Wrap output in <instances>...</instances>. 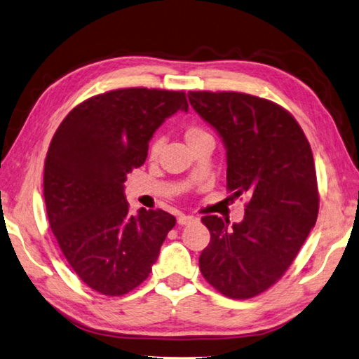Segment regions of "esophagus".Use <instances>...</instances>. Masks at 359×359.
<instances>
[{"label":"esophagus","instance_id":"1","mask_svg":"<svg viewBox=\"0 0 359 359\" xmlns=\"http://www.w3.org/2000/svg\"><path fill=\"white\" fill-rule=\"evenodd\" d=\"M194 219H196V218L191 217V215H179L177 223H179L180 226H185V224H190V223H193Z\"/></svg>","mask_w":359,"mask_h":359}]
</instances>
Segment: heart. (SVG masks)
I'll return each mask as SVG.
<instances>
[{
	"instance_id": "obj_1",
	"label": "heart",
	"mask_w": 359,
	"mask_h": 359,
	"mask_svg": "<svg viewBox=\"0 0 359 359\" xmlns=\"http://www.w3.org/2000/svg\"><path fill=\"white\" fill-rule=\"evenodd\" d=\"M184 138L188 142V146L191 147V146L196 144V142H199L202 140H207V138H212V136H210V133L205 132L204 128H201L198 126H190V127L185 128ZM161 146H163V140L161 138H155L151 142V147H149V157H151V158L157 157V155L161 151Z\"/></svg>"
}]
</instances>
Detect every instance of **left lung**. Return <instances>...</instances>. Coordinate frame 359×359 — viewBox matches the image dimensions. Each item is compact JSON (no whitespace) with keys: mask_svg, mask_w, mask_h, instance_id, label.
I'll list each match as a JSON object with an SVG mask.
<instances>
[{"mask_svg":"<svg viewBox=\"0 0 359 359\" xmlns=\"http://www.w3.org/2000/svg\"><path fill=\"white\" fill-rule=\"evenodd\" d=\"M188 100L224 142L227 190L251 198L240 223L202 218L210 243L199 269L223 295L252 298L284 275L317 221L311 146L293 116L270 100L208 90H191Z\"/></svg>","mask_w":359,"mask_h":359,"instance_id":"8db88e82","label":"left lung"}]
</instances>
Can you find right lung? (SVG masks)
<instances>
[{
	"mask_svg": "<svg viewBox=\"0 0 359 359\" xmlns=\"http://www.w3.org/2000/svg\"><path fill=\"white\" fill-rule=\"evenodd\" d=\"M188 111L184 90L116 89L75 107L57 127L43 169L50 227L72 269L103 295L144 281L175 218L165 210L128 212L123 182L146 161L165 119Z\"/></svg>",
	"mask_w": 359,
	"mask_h": 359,
	"instance_id": "right-lung-1",
	"label": "right lung"
}]
</instances>
